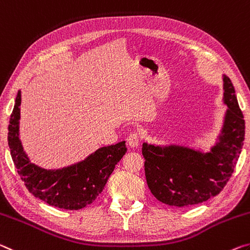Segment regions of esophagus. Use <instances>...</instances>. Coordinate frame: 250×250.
<instances>
[{
    "label": "esophagus",
    "mask_w": 250,
    "mask_h": 250,
    "mask_svg": "<svg viewBox=\"0 0 250 250\" xmlns=\"http://www.w3.org/2000/svg\"><path fill=\"white\" fill-rule=\"evenodd\" d=\"M127 144L130 146V147H137L138 145H140V135H138L137 133H133L128 135L127 137Z\"/></svg>",
    "instance_id": "obj_1"
}]
</instances>
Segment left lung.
Returning a JSON list of instances; mask_svg holds the SVG:
<instances>
[{
    "mask_svg": "<svg viewBox=\"0 0 250 250\" xmlns=\"http://www.w3.org/2000/svg\"><path fill=\"white\" fill-rule=\"evenodd\" d=\"M227 106L220 133L209 152L184 145L144 143L145 176L159 202L176 207L196 205L218 195L234 173L245 140V121L231 81L223 75Z\"/></svg>",
    "mask_w": 250,
    "mask_h": 250,
    "instance_id": "left-lung-1",
    "label": "left lung"
}]
</instances>
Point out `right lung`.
<instances>
[{
    "mask_svg": "<svg viewBox=\"0 0 250 250\" xmlns=\"http://www.w3.org/2000/svg\"><path fill=\"white\" fill-rule=\"evenodd\" d=\"M21 101L19 91L11 114L7 141L12 159L28 191L48 205L63 209L79 210L92 204L127 150L125 142L101 147L84 161L63 168H42L30 161L20 140Z\"/></svg>",
    "mask_w": 250,
    "mask_h": 250,
    "instance_id": "right-lung-1",
    "label": "right lung"
}]
</instances>
